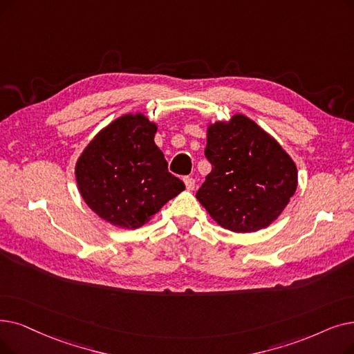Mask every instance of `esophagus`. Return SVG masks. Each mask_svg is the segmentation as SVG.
Masks as SVG:
<instances>
[{
	"mask_svg": "<svg viewBox=\"0 0 354 354\" xmlns=\"http://www.w3.org/2000/svg\"><path fill=\"white\" fill-rule=\"evenodd\" d=\"M183 182H185V187H187V189L192 191V189L195 188V179H194V178H191V176H185V178H183Z\"/></svg>",
	"mask_w": 354,
	"mask_h": 354,
	"instance_id": "esophagus-1",
	"label": "esophagus"
}]
</instances>
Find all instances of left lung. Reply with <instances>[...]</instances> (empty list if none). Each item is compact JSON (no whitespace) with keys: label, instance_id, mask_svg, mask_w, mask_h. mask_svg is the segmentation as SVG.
I'll list each match as a JSON object with an SVG mask.
<instances>
[{"label":"left lung","instance_id":"8db88e82","mask_svg":"<svg viewBox=\"0 0 354 354\" xmlns=\"http://www.w3.org/2000/svg\"><path fill=\"white\" fill-rule=\"evenodd\" d=\"M205 158L212 169L196 198L215 221L234 233L268 227L295 194L294 160L241 114L208 127Z\"/></svg>","mask_w":354,"mask_h":354}]
</instances>
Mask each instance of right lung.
<instances>
[{
  "mask_svg": "<svg viewBox=\"0 0 354 354\" xmlns=\"http://www.w3.org/2000/svg\"><path fill=\"white\" fill-rule=\"evenodd\" d=\"M156 130L143 114H126L101 130L76 162L84 201L113 225L139 228L185 189L167 171Z\"/></svg>",
  "mask_w": 354,
  "mask_h": 354,
  "instance_id": "obj_1",
  "label": "right lung"
}]
</instances>
